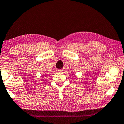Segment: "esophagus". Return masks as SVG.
I'll use <instances>...</instances> for the list:
<instances>
[{
    "instance_id": "esophagus-1",
    "label": "esophagus",
    "mask_w": 124,
    "mask_h": 124,
    "mask_svg": "<svg viewBox=\"0 0 124 124\" xmlns=\"http://www.w3.org/2000/svg\"><path fill=\"white\" fill-rule=\"evenodd\" d=\"M63 70H62V69H59V70H58V71L60 72V73H62V72H63Z\"/></svg>"
}]
</instances>
